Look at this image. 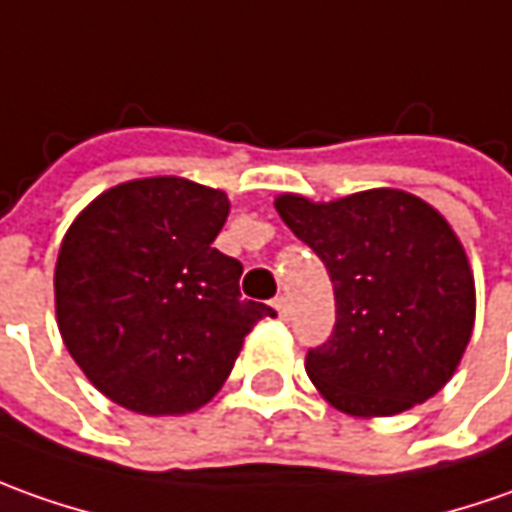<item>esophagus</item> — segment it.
<instances>
[{"instance_id": "obj_1", "label": "esophagus", "mask_w": 512, "mask_h": 512, "mask_svg": "<svg viewBox=\"0 0 512 512\" xmlns=\"http://www.w3.org/2000/svg\"><path fill=\"white\" fill-rule=\"evenodd\" d=\"M273 310L279 312V318H287V315H290V304H287V298L284 296L273 298Z\"/></svg>"}]
</instances>
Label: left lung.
Returning a JSON list of instances; mask_svg holds the SVG:
<instances>
[{"instance_id": "left-lung-1", "label": "left lung", "mask_w": 512, "mask_h": 512, "mask_svg": "<svg viewBox=\"0 0 512 512\" xmlns=\"http://www.w3.org/2000/svg\"><path fill=\"white\" fill-rule=\"evenodd\" d=\"M276 211L335 290V329L304 360L329 406L392 417L440 392L476 318L471 264L448 219L397 188L332 202L281 194Z\"/></svg>"}]
</instances>
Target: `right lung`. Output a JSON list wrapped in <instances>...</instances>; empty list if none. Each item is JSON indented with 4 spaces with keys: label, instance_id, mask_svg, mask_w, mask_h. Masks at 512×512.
<instances>
[{
    "label": "right lung",
    "instance_id": "add662e5",
    "mask_svg": "<svg viewBox=\"0 0 512 512\" xmlns=\"http://www.w3.org/2000/svg\"><path fill=\"white\" fill-rule=\"evenodd\" d=\"M228 211L219 188L146 177L95 197L64 233L58 332L112 403L149 417L197 411L256 321L276 315L242 298V264L214 248Z\"/></svg>",
    "mask_w": 512,
    "mask_h": 512
}]
</instances>
